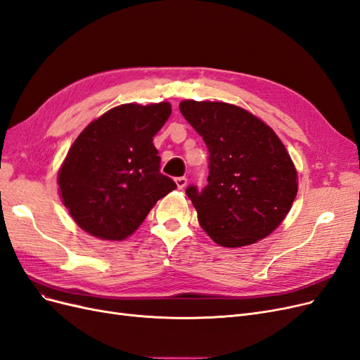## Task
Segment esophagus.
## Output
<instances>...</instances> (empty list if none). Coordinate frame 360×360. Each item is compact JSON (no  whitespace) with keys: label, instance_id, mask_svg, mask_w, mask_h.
Returning a JSON list of instances; mask_svg holds the SVG:
<instances>
[{"label":"esophagus","instance_id":"34e87169","mask_svg":"<svg viewBox=\"0 0 360 360\" xmlns=\"http://www.w3.org/2000/svg\"><path fill=\"white\" fill-rule=\"evenodd\" d=\"M176 184H177L179 189H183V188H186V184H188V179H186V177H177L176 179Z\"/></svg>","mask_w":360,"mask_h":360}]
</instances>
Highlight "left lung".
Here are the masks:
<instances>
[{"mask_svg": "<svg viewBox=\"0 0 360 360\" xmlns=\"http://www.w3.org/2000/svg\"><path fill=\"white\" fill-rule=\"evenodd\" d=\"M179 107L210 153L208 184L186 189L201 228L232 249L268 237L298 192L296 168L277 134L232 104L186 100Z\"/></svg>", "mask_w": 360, "mask_h": 360, "instance_id": "1", "label": "left lung"}]
</instances>
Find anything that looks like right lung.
I'll list each match as a JSON object with an SVG mask.
<instances>
[{
    "label": "right lung",
    "mask_w": 360,
    "mask_h": 360,
    "mask_svg": "<svg viewBox=\"0 0 360 360\" xmlns=\"http://www.w3.org/2000/svg\"><path fill=\"white\" fill-rule=\"evenodd\" d=\"M169 115L165 101L122 104L91 122L72 143L58 184L62 204L83 231L101 240H125L177 188L159 171L153 146Z\"/></svg>",
    "instance_id": "add662e5"
}]
</instances>
